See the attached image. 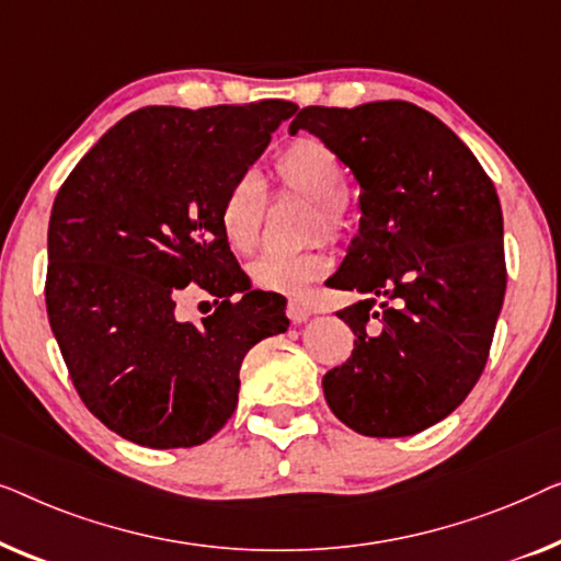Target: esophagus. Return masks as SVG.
<instances>
[{"instance_id": "1", "label": "esophagus", "mask_w": 561, "mask_h": 561, "mask_svg": "<svg viewBox=\"0 0 561 561\" xmlns=\"http://www.w3.org/2000/svg\"><path fill=\"white\" fill-rule=\"evenodd\" d=\"M284 310H287V318L295 322V325L305 322L312 314V307L307 305L305 299H287V307H284Z\"/></svg>"}]
</instances>
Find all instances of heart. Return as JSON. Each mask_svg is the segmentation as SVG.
<instances>
[{"label": "heart", "instance_id": "obj_1", "mask_svg": "<svg viewBox=\"0 0 561 561\" xmlns=\"http://www.w3.org/2000/svg\"><path fill=\"white\" fill-rule=\"evenodd\" d=\"M282 191L310 201L307 233H325L337 239L348 231V170L337 152L318 137H299L282 149L274 160ZM266 195L262 180L243 172L226 187L218 205V226L228 247L239 254L256 249L262 236ZM328 270L322 243L314 241L299 251H272L249 264L251 284L272 295L297 297Z\"/></svg>", "mask_w": 561, "mask_h": 561}]
</instances>
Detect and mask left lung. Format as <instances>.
<instances>
[{
  "label": "left lung",
  "instance_id": "obj_1",
  "mask_svg": "<svg viewBox=\"0 0 561 561\" xmlns=\"http://www.w3.org/2000/svg\"><path fill=\"white\" fill-rule=\"evenodd\" d=\"M307 129L360 183V228L333 289L351 358L322 376L328 407L366 437H409L445 420L483 374L506 295L503 213L465 141L409 101L305 106Z\"/></svg>",
  "mask_w": 561,
  "mask_h": 561
}]
</instances>
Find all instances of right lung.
<instances>
[{"instance_id": "1", "label": "right lung", "mask_w": 561, "mask_h": 561, "mask_svg": "<svg viewBox=\"0 0 561 561\" xmlns=\"http://www.w3.org/2000/svg\"><path fill=\"white\" fill-rule=\"evenodd\" d=\"M297 112L147 106L114 124L55 195L45 305L85 409L141 447H195L231 420L243 356L289 328L282 295L251 289L218 226L226 187ZM195 288L201 327L176 318Z\"/></svg>"}]
</instances>
